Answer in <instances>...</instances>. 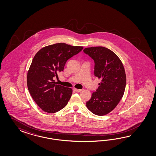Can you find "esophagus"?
Listing matches in <instances>:
<instances>
[{
  "label": "esophagus",
  "instance_id": "esophagus-1",
  "mask_svg": "<svg viewBox=\"0 0 156 156\" xmlns=\"http://www.w3.org/2000/svg\"><path fill=\"white\" fill-rule=\"evenodd\" d=\"M73 90L74 91H76V92H80V91H82V89H76V88H74Z\"/></svg>",
  "mask_w": 156,
  "mask_h": 156
}]
</instances>
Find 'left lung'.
<instances>
[{"instance_id": "1", "label": "left lung", "mask_w": 156, "mask_h": 156, "mask_svg": "<svg viewBox=\"0 0 156 156\" xmlns=\"http://www.w3.org/2000/svg\"><path fill=\"white\" fill-rule=\"evenodd\" d=\"M83 51L94 61V76L101 79L86 106L95 115H106L117 106L124 94L126 83L124 67L118 56L106 47H87Z\"/></svg>"}]
</instances>
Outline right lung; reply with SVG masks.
Wrapping results in <instances>:
<instances>
[{"label": "right lung", "mask_w": 156, "mask_h": 156, "mask_svg": "<svg viewBox=\"0 0 156 156\" xmlns=\"http://www.w3.org/2000/svg\"><path fill=\"white\" fill-rule=\"evenodd\" d=\"M83 48L58 43L43 47L34 57L27 73V87L34 101L44 112L55 113L68 103L73 90L57 85L54 78L63 70L67 61Z\"/></svg>", "instance_id": "1"}]
</instances>
